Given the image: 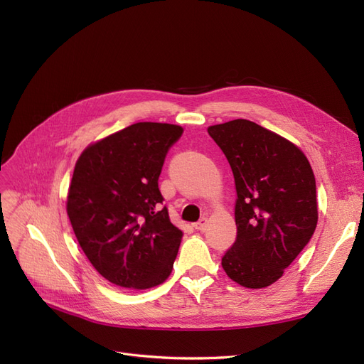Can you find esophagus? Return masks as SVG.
<instances>
[{
	"label": "esophagus",
	"instance_id": "34e87169",
	"mask_svg": "<svg viewBox=\"0 0 364 364\" xmlns=\"http://www.w3.org/2000/svg\"><path fill=\"white\" fill-rule=\"evenodd\" d=\"M206 225H208V218L203 216V218H200V220H198V221L194 224V228H196V230H200V231H203V230L206 228Z\"/></svg>",
	"mask_w": 364,
	"mask_h": 364
}]
</instances>
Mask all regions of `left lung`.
<instances>
[{
  "label": "left lung",
  "mask_w": 364,
  "mask_h": 364,
  "mask_svg": "<svg viewBox=\"0 0 364 364\" xmlns=\"http://www.w3.org/2000/svg\"><path fill=\"white\" fill-rule=\"evenodd\" d=\"M208 133L227 156L237 193V236L221 264L242 287H269L316 228L312 167L296 144L251 121L212 125Z\"/></svg>",
  "instance_id": "obj_1"
}]
</instances>
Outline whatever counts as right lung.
I'll list each match as a JSON object with an SVG mask.
<instances>
[{
  "label": "right lung",
  "instance_id": "obj_1",
  "mask_svg": "<svg viewBox=\"0 0 364 364\" xmlns=\"http://www.w3.org/2000/svg\"><path fill=\"white\" fill-rule=\"evenodd\" d=\"M182 133L179 125L137 122L77 159L67 213L82 251L114 285L146 289L171 273L183 232L170 223L158 178Z\"/></svg>",
  "mask_w": 364,
  "mask_h": 364
}]
</instances>
